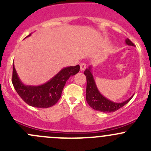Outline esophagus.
<instances>
[{
    "instance_id": "obj_1",
    "label": "esophagus",
    "mask_w": 151,
    "mask_h": 151,
    "mask_svg": "<svg viewBox=\"0 0 151 151\" xmlns=\"http://www.w3.org/2000/svg\"><path fill=\"white\" fill-rule=\"evenodd\" d=\"M80 70H81V71H84L85 68H86V64H85V63H80Z\"/></svg>"
}]
</instances>
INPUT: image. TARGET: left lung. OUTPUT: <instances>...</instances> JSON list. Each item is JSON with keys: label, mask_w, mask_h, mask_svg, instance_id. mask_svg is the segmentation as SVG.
I'll use <instances>...</instances> for the list:
<instances>
[{"label": "left lung", "mask_w": 151, "mask_h": 151, "mask_svg": "<svg viewBox=\"0 0 151 151\" xmlns=\"http://www.w3.org/2000/svg\"><path fill=\"white\" fill-rule=\"evenodd\" d=\"M126 45L129 46H134L133 43L127 39L126 40ZM85 75L86 76L87 79V87H86V101L88 104L91 108L97 111L103 112H115L118 110L120 108L127 104L132 98L129 99L126 101L121 103H116L110 101L103 96L97 88L95 81H94L93 77L91 73V67L90 66L88 68H86L84 71Z\"/></svg>", "instance_id": "1"}]
</instances>
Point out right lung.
Wrapping results in <instances>:
<instances>
[{"instance_id":"1","label":"right lung","mask_w":151,"mask_h":151,"mask_svg":"<svg viewBox=\"0 0 151 151\" xmlns=\"http://www.w3.org/2000/svg\"><path fill=\"white\" fill-rule=\"evenodd\" d=\"M79 71V65L66 67L45 84L30 86L25 85L20 81L13 63L12 84L19 96L28 105L37 108H48L58 102L67 80Z\"/></svg>"}]
</instances>
